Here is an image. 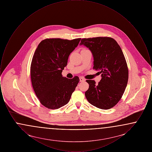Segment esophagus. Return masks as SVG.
I'll list each match as a JSON object with an SVG mask.
<instances>
[{
  "mask_svg": "<svg viewBox=\"0 0 152 152\" xmlns=\"http://www.w3.org/2000/svg\"><path fill=\"white\" fill-rule=\"evenodd\" d=\"M86 79L84 78H83V77H80V82H83V81H85Z\"/></svg>",
  "mask_w": 152,
  "mask_h": 152,
  "instance_id": "obj_1",
  "label": "esophagus"
}]
</instances>
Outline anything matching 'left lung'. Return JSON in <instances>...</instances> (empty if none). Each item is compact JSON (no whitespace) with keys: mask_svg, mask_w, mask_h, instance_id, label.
I'll return each instance as SVG.
<instances>
[{"mask_svg":"<svg viewBox=\"0 0 152 152\" xmlns=\"http://www.w3.org/2000/svg\"><path fill=\"white\" fill-rule=\"evenodd\" d=\"M80 45L91 51L94 69L101 74L98 84L94 80L86 81L89 85L85 93L87 100L98 108L113 107L121 99L128 80V69L121 48L115 39L108 37L83 39Z\"/></svg>","mask_w":152,"mask_h":152,"instance_id":"left-lung-1","label":"left lung"}]
</instances>
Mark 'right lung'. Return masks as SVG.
I'll list each match as a JSON object with an SVG mask.
<instances>
[{
	"instance_id": "1",
	"label": "right lung",
	"mask_w": 152,
	"mask_h": 152,
	"mask_svg": "<svg viewBox=\"0 0 152 152\" xmlns=\"http://www.w3.org/2000/svg\"><path fill=\"white\" fill-rule=\"evenodd\" d=\"M80 40L47 39L36 48L31 65V82L36 96L47 108L66 105L79 82L78 76L70 79L63 77L61 72Z\"/></svg>"
}]
</instances>
